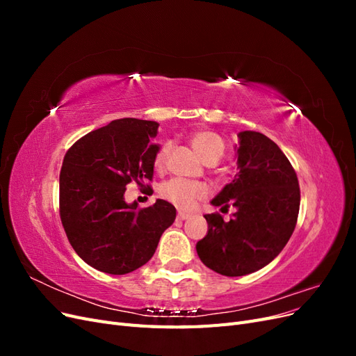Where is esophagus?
<instances>
[{
    "instance_id": "obj_1",
    "label": "esophagus",
    "mask_w": 356,
    "mask_h": 356,
    "mask_svg": "<svg viewBox=\"0 0 356 356\" xmlns=\"http://www.w3.org/2000/svg\"><path fill=\"white\" fill-rule=\"evenodd\" d=\"M191 217L190 213H186V212H178V220H181V221H184V220H188Z\"/></svg>"
}]
</instances>
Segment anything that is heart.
I'll return each instance as SVG.
<instances>
[{
	"label": "heart",
	"instance_id": "obj_1",
	"mask_svg": "<svg viewBox=\"0 0 356 356\" xmlns=\"http://www.w3.org/2000/svg\"><path fill=\"white\" fill-rule=\"evenodd\" d=\"M191 145L203 161L211 159L218 161L220 157L224 154L222 138L209 131H202L193 135ZM168 153L169 145H163L157 152L154 159V166L157 170L165 168ZM161 196L181 211H191L196 208L199 200L208 196V188L204 184H200V182L174 178L165 182L163 187H161Z\"/></svg>",
	"mask_w": 356,
	"mask_h": 356
}]
</instances>
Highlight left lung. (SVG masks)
<instances>
[{
  "instance_id": "1",
  "label": "left lung",
  "mask_w": 356,
  "mask_h": 356,
  "mask_svg": "<svg viewBox=\"0 0 356 356\" xmlns=\"http://www.w3.org/2000/svg\"><path fill=\"white\" fill-rule=\"evenodd\" d=\"M234 145L239 172L211 203L236 208L233 218L208 213V233L197 242L202 263L224 276L260 270L279 255L296 229L300 187L294 168L270 138L238 134ZM221 208V209H222Z\"/></svg>"
}]
</instances>
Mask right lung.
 Here are the masks:
<instances>
[{"mask_svg": "<svg viewBox=\"0 0 356 356\" xmlns=\"http://www.w3.org/2000/svg\"><path fill=\"white\" fill-rule=\"evenodd\" d=\"M157 129V122L120 118L80 138L63 157L60 221L74 251L96 270H136L149 261L160 236L175 221L177 209L166 200L144 209L124 200L129 182L153 178Z\"/></svg>", "mask_w": 356, "mask_h": 356, "instance_id": "obj_1", "label": "right lung"}]
</instances>
